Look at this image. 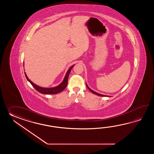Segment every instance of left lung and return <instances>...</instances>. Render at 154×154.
<instances>
[{"label": "left lung", "mask_w": 154, "mask_h": 154, "mask_svg": "<svg viewBox=\"0 0 154 154\" xmlns=\"http://www.w3.org/2000/svg\"><path fill=\"white\" fill-rule=\"evenodd\" d=\"M86 86H87V87H88V90L90 91L91 92H92L93 94H95V95H98V96H106V95H101V94H99L98 93H97V92H96L94 91H93V90H92L91 89H90V88H89L88 87V85H86Z\"/></svg>", "instance_id": "8db88e82"}]
</instances>
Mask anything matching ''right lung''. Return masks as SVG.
<instances>
[{"label": "right lung", "mask_w": 154, "mask_h": 154, "mask_svg": "<svg viewBox=\"0 0 154 154\" xmlns=\"http://www.w3.org/2000/svg\"><path fill=\"white\" fill-rule=\"evenodd\" d=\"M74 66H72V67L70 68V69L68 70V72L66 74V76L64 78V79L63 80V82L60 84V85L56 86L55 88H41L39 87L37 85H35L34 83H33L28 78V77L25 74V76L27 80L31 84V85H32L33 87L36 89L37 91L39 92L40 93H42L43 94H58L59 92L62 91L63 90H64L66 86L68 85V77H69V73L70 72L72 68V67Z\"/></svg>", "instance_id": "1"}]
</instances>
